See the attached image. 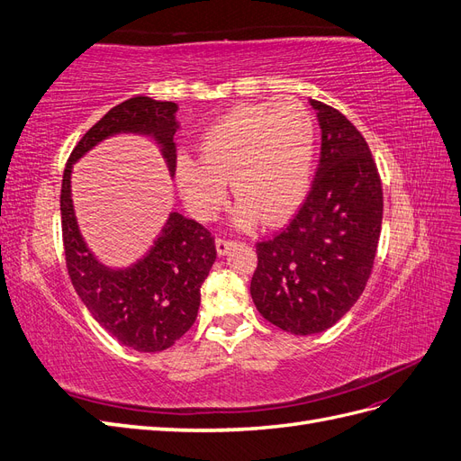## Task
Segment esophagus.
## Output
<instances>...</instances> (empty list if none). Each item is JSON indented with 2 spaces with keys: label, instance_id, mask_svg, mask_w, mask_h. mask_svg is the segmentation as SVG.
<instances>
[{
  "label": "esophagus",
  "instance_id": "obj_1",
  "mask_svg": "<svg viewBox=\"0 0 461 461\" xmlns=\"http://www.w3.org/2000/svg\"><path fill=\"white\" fill-rule=\"evenodd\" d=\"M234 244V240L230 239H225V236H219V239L215 240V246H217V254L219 256H225L229 252V248Z\"/></svg>",
  "mask_w": 461,
  "mask_h": 461
}]
</instances>
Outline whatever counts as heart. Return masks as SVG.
<instances>
[{"instance_id": "obj_1", "label": "heart", "mask_w": 461, "mask_h": 461, "mask_svg": "<svg viewBox=\"0 0 461 461\" xmlns=\"http://www.w3.org/2000/svg\"><path fill=\"white\" fill-rule=\"evenodd\" d=\"M315 122L294 97L232 109L200 138V159H176V183L190 212L213 217L232 178L236 221L252 225L290 215L310 190Z\"/></svg>"}]
</instances>
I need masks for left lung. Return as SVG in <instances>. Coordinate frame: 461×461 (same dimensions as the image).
Here are the masks:
<instances>
[{
    "label": "left lung",
    "mask_w": 461,
    "mask_h": 461,
    "mask_svg": "<svg viewBox=\"0 0 461 461\" xmlns=\"http://www.w3.org/2000/svg\"><path fill=\"white\" fill-rule=\"evenodd\" d=\"M321 156L288 225L256 244L249 292L258 312L292 334L332 327L366 290L383 222V185L371 149L339 109L312 100Z\"/></svg>",
    "instance_id": "1"
}]
</instances>
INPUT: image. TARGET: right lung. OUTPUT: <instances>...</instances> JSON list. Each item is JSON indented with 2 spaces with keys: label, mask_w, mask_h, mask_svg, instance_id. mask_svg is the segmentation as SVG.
Returning a JSON list of instances; mask_svg holds the SVG:
<instances>
[{
  "label": "right lung",
  "mask_w": 461,
  "mask_h": 461,
  "mask_svg": "<svg viewBox=\"0 0 461 461\" xmlns=\"http://www.w3.org/2000/svg\"><path fill=\"white\" fill-rule=\"evenodd\" d=\"M175 111L176 104L146 95L111 107L71 151L61 183V232L71 283L97 323L122 346L138 352H161L194 325L200 288L217 258L215 239L198 221L171 213L156 246L140 263L127 271L107 269L88 252L78 232L71 202V167L111 134L142 132L163 146L173 173Z\"/></svg>",
  "instance_id": "add662e5"
}]
</instances>
